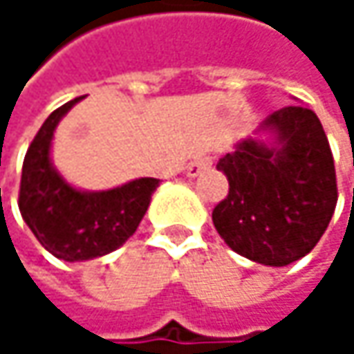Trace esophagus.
Segmentation results:
<instances>
[{"label": "esophagus", "instance_id": "34e87169", "mask_svg": "<svg viewBox=\"0 0 354 354\" xmlns=\"http://www.w3.org/2000/svg\"><path fill=\"white\" fill-rule=\"evenodd\" d=\"M211 164H213V160H211V158H196L194 162H190V166H188L186 174H188V178H196L198 174H203L205 170H209V168H211Z\"/></svg>", "mask_w": 354, "mask_h": 354}]
</instances>
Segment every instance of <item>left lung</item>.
Instances as JSON below:
<instances>
[{"mask_svg": "<svg viewBox=\"0 0 354 354\" xmlns=\"http://www.w3.org/2000/svg\"><path fill=\"white\" fill-rule=\"evenodd\" d=\"M217 164L227 196L213 209L223 242L264 266H287L310 254L338 201L334 158L314 110L285 106L262 120Z\"/></svg>", "mask_w": 354, "mask_h": 354, "instance_id": "left-lung-1", "label": "left lung"}]
</instances>
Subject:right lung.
<instances>
[{
  "mask_svg": "<svg viewBox=\"0 0 354 354\" xmlns=\"http://www.w3.org/2000/svg\"><path fill=\"white\" fill-rule=\"evenodd\" d=\"M75 98L42 122L32 139L20 180L18 207L36 240L53 256L80 262L120 248L139 227L158 178H137L110 190H80L50 162V141L59 120L77 104Z\"/></svg>",
  "mask_w": 354,
  "mask_h": 354,
  "instance_id": "add662e5",
  "label": "right lung"
}]
</instances>
